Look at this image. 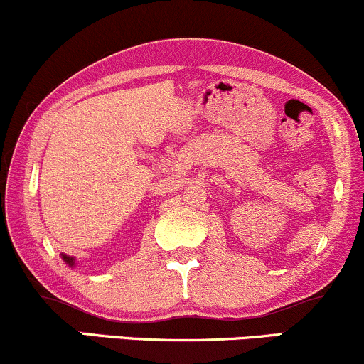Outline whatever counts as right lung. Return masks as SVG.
<instances>
[{"instance_id":"right-lung-1","label":"right lung","mask_w":364,"mask_h":364,"mask_svg":"<svg viewBox=\"0 0 364 364\" xmlns=\"http://www.w3.org/2000/svg\"><path fill=\"white\" fill-rule=\"evenodd\" d=\"M61 259H63L65 261V263H67L68 264V267H75V258H73V256H67V255H61Z\"/></svg>"}]
</instances>
